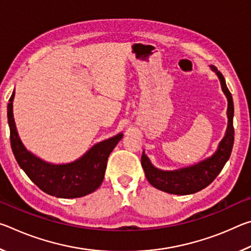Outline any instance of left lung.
I'll return each mask as SVG.
<instances>
[{"mask_svg":"<svg viewBox=\"0 0 251 251\" xmlns=\"http://www.w3.org/2000/svg\"><path fill=\"white\" fill-rule=\"evenodd\" d=\"M210 69L218 76L222 90L228 100V125L226 133H225L224 138L220 141L217 151L210 157H207L206 159L192 165V166L175 169V171H163V169L155 167L146 156L145 151H143L142 166L144 172H145L147 180L155 188L163 190L165 193L174 195H190L206 188L219 175L225 164L230 157L233 146V135H235L232 125V96L227 88L226 80H225L223 74L217 70V67L210 65Z\"/></svg>","mask_w":251,"mask_h":251,"instance_id":"8db88e82","label":"left lung"}]
</instances>
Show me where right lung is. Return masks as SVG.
I'll return each instance as SVG.
<instances>
[{"label":"right lung","instance_id":"obj_1","mask_svg":"<svg viewBox=\"0 0 251 251\" xmlns=\"http://www.w3.org/2000/svg\"><path fill=\"white\" fill-rule=\"evenodd\" d=\"M14 95L15 91L7 104L11 147L29 179L44 193L58 198H78L95 192L103 182L108 156L123 138V133L95 144L72 163H49L27 151L21 141L13 116Z\"/></svg>","mask_w":251,"mask_h":251}]
</instances>
